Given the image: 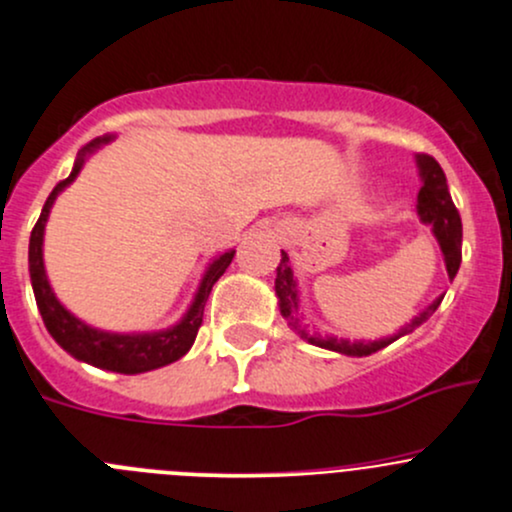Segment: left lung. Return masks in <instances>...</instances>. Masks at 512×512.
Wrapping results in <instances>:
<instances>
[{
	"label": "left lung",
	"mask_w": 512,
	"mask_h": 512,
	"mask_svg": "<svg viewBox=\"0 0 512 512\" xmlns=\"http://www.w3.org/2000/svg\"><path fill=\"white\" fill-rule=\"evenodd\" d=\"M417 170H420L422 188L417 192V217H420L422 224L432 227L434 239H437L439 249H442L444 266H447L449 280L456 276L461 263V217L456 212L452 195H449L447 188V175L439 168V163L434 161L432 156H425V153H417L415 156ZM276 298H278V310L283 315V320L288 322V327L293 332H298L305 342L320 346V349L337 351V354L344 356H371L376 354L378 349H386L388 344H393L395 339L405 337L412 329L420 327L422 322L430 320V315L439 307L444 295L434 298L430 305L422 312H417V317H412L410 324H405L398 334L383 339H356V342H349V339H339L334 334H320L310 332V329L302 324V312H300V290H298V278H295L293 268H290V258L285 251H280V263L276 268Z\"/></svg>",
	"instance_id": "1"
}]
</instances>
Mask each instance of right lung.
I'll return each mask as SVG.
<instances>
[{
  "mask_svg": "<svg viewBox=\"0 0 512 512\" xmlns=\"http://www.w3.org/2000/svg\"><path fill=\"white\" fill-rule=\"evenodd\" d=\"M114 139H117L114 134H104L97 136V139L90 141L87 146H82L68 178H65L63 183H58L51 195H48L46 205H43L41 210V217H38L29 239V273L38 312H41L48 334L56 339L60 349H65L73 359L85 361V364L90 366L134 376V373H146L153 371V368L173 364V361L183 359V356L188 354L190 346L195 344L197 329H200L202 324L205 302L210 298L212 285L222 278V273L227 271V266L232 263L234 249L212 258L205 276H202L200 285H197L195 298H192L190 307L185 310V315L166 329H158V332H107V329L92 327V324L75 317L73 312L56 298V293H53L51 288V280L46 276V263H43V234H46L48 214L53 210L56 197L68 188L70 183H75V178L80 175L87 158L95 151H100L102 146L112 144Z\"/></svg>",
  "mask_w": 512,
  "mask_h": 512,
  "instance_id": "1",
  "label": "right lung"
}]
</instances>
